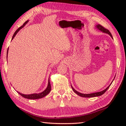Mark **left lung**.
<instances>
[{
    "instance_id": "1",
    "label": "left lung",
    "mask_w": 126,
    "mask_h": 126,
    "mask_svg": "<svg viewBox=\"0 0 126 126\" xmlns=\"http://www.w3.org/2000/svg\"><path fill=\"white\" fill-rule=\"evenodd\" d=\"M96 28H97V29H98V30H100V31L102 32L108 34L109 35H110V36L112 38H113V36H112L111 33L110 32V31H109L108 30H107V29H106L104 28V27H103V26H102V25H101L100 24L96 25ZM115 77H114V79H115ZM114 79L113 80V81H114ZM113 81L111 82L110 84L109 85L108 87H107V88H106L105 89L102 90V91H101V92H97V93H92V94H84L80 93L79 92H77V91H76L75 89L73 87H72L71 85V88H72V89H73V90L74 91V92L76 94H77V95L80 96H81V97H97V96H101L102 95H103V94L105 93L107 90H108V89L109 88V87L110 86V85L111 84Z\"/></svg>"
}]
</instances>
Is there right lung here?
<instances>
[{"label":"right lung","instance_id":"1","mask_svg":"<svg viewBox=\"0 0 126 126\" xmlns=\"http://www.w3.org/2000/svg\"><path fill=\"white\" fill-rule=\"evenodd\" d=\"M29 22V20H27L26 22H25L24 23V24L22 26H20V28H19L14 33L12 37V40L14 38V37H15V36L16 35V34H17L18 31H19L21 29H22L24 26L26 24L28 23V22ZM8 51H9V49H7V53H8ZM51 91V84H50V80L49 79V81H48V85L47 86V88L45 89L43 92H42V93H40L38 94H29V95H25V94H23L20 93L19 92H17V93L19 94L20 95L22 96H23V97H24L25 98H28V99H31V100H34V99H38V98H41L42 97H44V96H47L48 94L50 93V92Z\"/></svg>","mask_w":126,"mask_h":126}]
</instances>
